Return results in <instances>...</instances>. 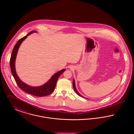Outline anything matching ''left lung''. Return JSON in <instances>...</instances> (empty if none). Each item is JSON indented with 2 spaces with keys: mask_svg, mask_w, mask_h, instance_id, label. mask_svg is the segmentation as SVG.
<instances>
[{
  "mask_svg": "<svg viewBox=\"0 0 134 134\" xmlns=\"http://www.w3.org/2000/svg\"><path fill=\"white\" fill-rule=\"evenodd\" d=\"M73 88L74 89L75 91L76 92V93L77 94L78 96H81V97H83V98H86L85 97H84L83 96H82V95H81V94L79 93V92L77 91V90L76 89V86H75V80H74V79H73Z\"/></svg>",
  "mask_w": 134,
  "mask_h": 134,
  "instance_id": "left-lung-1",
  "label": "left lung"
}]
</instances>
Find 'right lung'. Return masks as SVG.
<instances>
[{"instance_id": "obj_1", "label": "right lung", "mask_w": 134, "mask_h": 134, "mask_svg": "<svg viewBox=\"0 0 134 134\" xmlns=\"http://www.w3.org/2000/svg\"><path fill=\"white\" fill-rule=\"evenodd\" d=\"M37 32L36 31H32L30 32L29 34H27L26 35L25 37L20 38L16 43V44L15 45L13 48L12 56L10 59V69H11L13 76L16 81V83L20 89L25 91L26 93L33 96L42 97V96H48L53 92L55 88L59 77L64 72V71L66 70V69H63L62 70H60L57 72V73H56L55 74H54L47 82H46L44 84L40 86H30L26 84V83H24V82H23L20 79L19 77L16 74V70H15V59L16 57L18 52L21 44L28 37V36H29L30 35L32 34L34 32Z\"/></svg>"}]
</instances>
